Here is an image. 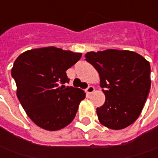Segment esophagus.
<instances>
[{"label": "esophagus", "mask_w": 158, "mask_h": 158, "mask_svg": "<svg viewBox=\"0 0 158 158\" xmlns=\"http://www.w3.org/2000/svg\"><path fill=\"white\" fill-rule=\"evenodd\" d=\"M94 92V86H91V85L88 86L87 89L85 90V93H86L87 94H93Z\"/></svg>", "instance_id": "1"}]
</instances>
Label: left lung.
I'll return each mask as SVG.
<instances>
[{
  "label": "left lung",
  "mask_w": 158,
  "mask_h": 158,
  "mask_svg": "<svg viewBox=\"0 0 158 158\" xmlns=\"http://www.w3.org/2000/svg\"><path fill=\"white\" fill-rule=\"evenodd\" d=\"M85 57L99 73L106 96L96 109L99 122L114 130L128 127L141 114L150 94V62L136 52L114 49L87 52Z\"/></svg>",
  "instance_id": "8db88e82"
}]
</instances>
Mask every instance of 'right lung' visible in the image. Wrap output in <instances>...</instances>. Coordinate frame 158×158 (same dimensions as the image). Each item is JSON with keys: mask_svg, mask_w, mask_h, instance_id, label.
I'll return each instance as SVG.
<instances>
[{"mask_svg": "<svg viewBox=\"0 0 158 158\" xmlns=\"http://www.w3.org/2000/svg\"><path fill=\"white\" fill-rule=\"evenodd\" d=\"M81 53L54 46L32 49L15 59L11 75L16 95L27 115L38 127L56 131L73 121L83 90L65 86L66 70L79 61Z\"/></svg>", "mask_w": 158, "mask_h": 158, "instance_id": "obj_1", "label": "right lung"}]
</instances>
